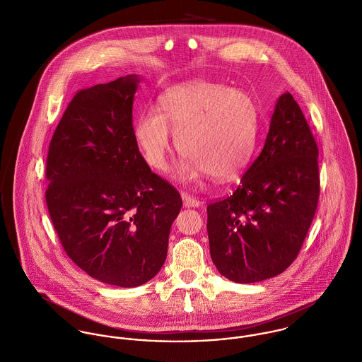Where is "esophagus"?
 <instances>
[{"label":"esophagus","mask_w":362,"mask_h":362,"mask_svg":"<svg viewBox=\"0 0 362 362\" xmlns=\"http://www.w3.org/2000/svg\"><path fill=\"white\" fill-rule=\"evenodd\" d=\"M181 197H182V201H184V206L185 207H199L201 206V201L198 199V198H195V197H191L189 194H187V192H182L181 194Z\"/></svg>","instance_id":"esophagus-1"}]
</instances>
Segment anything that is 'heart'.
<instances>
[{"label":"heart","mask_w":362,"mask_h":362,"mask_svg":"<svg viewBox=\"0 0 362 362\" xmlns=\"http://www.w3.org/2000/svg\"><path fill=\"white\" fill-rule=\"evenodd\" d=\"M155 108L142 112L135 124V141L146 163L165 171L175 134L185 153L180 167L184 180L206 173L213 180H231L251 160L257 144L259 112L244 90L221 83L192 81L165 89Z\"/></svg>","instance_id":"b5f03b06"}]
</instances>
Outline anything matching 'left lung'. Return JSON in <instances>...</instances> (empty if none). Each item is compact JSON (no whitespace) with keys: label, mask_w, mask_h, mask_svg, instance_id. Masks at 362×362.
<instances>
[{"label":"left lung","mask_w":362,"mask_h":362,"mask_svg":"<svg viewBox=\"0 0 362 362\" xmlns=\"http://www.w3.org/2000/svg\"><path fill=\"white\" fill-rule=\"evenodd\" d=\"M317 153L303 110L290 93L281 95L241 184L207 205L210 255L224 277L255 283L298 257L319 201Z\"/></svg>","instance_id":"obj_1"}]
</instances>
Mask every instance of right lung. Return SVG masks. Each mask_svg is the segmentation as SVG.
Instances as JSON below:
<instances>
[{
	"label": "right lung",
	"instance_id": "obj_1",
	"mask_svg": "<svg viewBox=\"0 0 362 362\" xmlns=\"http://www.w3.org/2000/svg\"><path fill=\"white\" fill-rule=\"evenodd\" d=\"M135 75L81 89L49 146L46 204L58 240L90 277L136 287L161 269L180 192L155 174L135 141Z\"/></svg>",
	"mask_w": 362,
	"mask_h": 362
}]
</instances>
